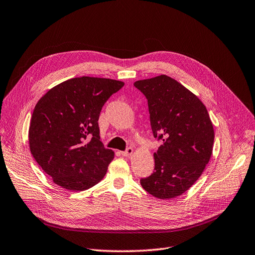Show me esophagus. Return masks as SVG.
Wrapping results in <instances>:
<instances>
[{
    "label": "esophagus",
    "instance_id": "obj_1",
    "mask_svg": "<svg viewBox=\"0 0 255 255\" xmlns=\"http://www.w3.org/2000/svg\"><path fill=\"white\" fill-rule=\"evenodd\" d=\"M132 153H133V149L130 148V147H128L125 151H122L121 152V154L123 155V156H129V155H131Z\"/></svg>",
    "mask_w": 255,
    "mask_h": 255
}]
</instances>
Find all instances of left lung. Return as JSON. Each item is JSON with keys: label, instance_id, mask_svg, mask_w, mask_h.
Masks as SVG:
<instances>
[{"label": "left lung", "instance_id": "left-lung-1", "mask_svg": "<svg viewBox=\"0 0 255 255\" xmlns=\"http://www.w3.org/2000/svg\"><path fill=\"white\" fill-rule=\"evenodd\" d=\"M134 86L148 100L153 136L162 140L154 153V172L140 184L159 199L180 196L198 180L212 156L215 132L206 107L169 76L138 80Z\"/></svg>", "mask_w": 255, "mask_h": 255}]
</instances>
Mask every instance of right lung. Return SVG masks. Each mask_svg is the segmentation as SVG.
Returning <instances> with one entry per match:
<instances>
[{
    "instance_id": "right-lung-1",
    "label": "right lung",
    "mask_w": 255,
    "mask_h": 255,
    "mask_svg": "<svg viewBox=\"0 0 255 255\" xmlns=\"http://www.w3.org/2000/svg\"><path fill=\"white\" fill-rule=\"evenodd\" d=\"M123 86L84 76L56 85L37 102L29 127L30 150L63 189L84 191L103 179L115 153L100 140L98 121L105 102Z\"/></svg>"
}]
</instances>
